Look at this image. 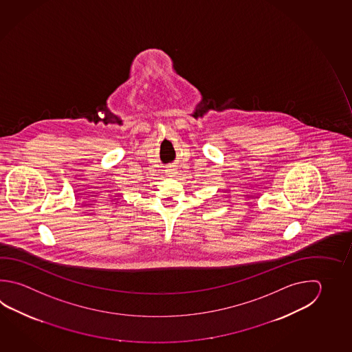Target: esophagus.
Wrapping results in <instances>:
<instances>
[{"label": "esophagus", "instance_id": "esophagus-1", "mask_svg": "<svg viewBox=\"0 0 352 352\" xmlns=\"http://www.w3.org/2000/svg\"><path fill=\"white\" fill-rule=\"evenodd\" d=\"M165 173H166L167 176L173 177V176H175V173H176V170H175V167H167Z\"/></svg>", "mask_w": 352, "mask_h": 352}]
</instances>
